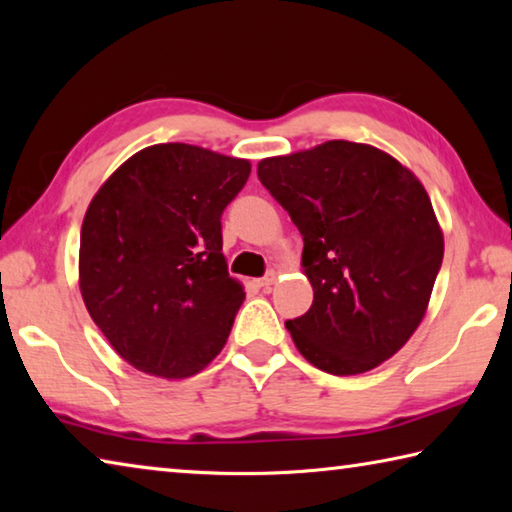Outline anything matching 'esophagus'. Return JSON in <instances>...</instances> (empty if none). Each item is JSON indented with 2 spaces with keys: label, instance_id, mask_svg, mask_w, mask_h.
Returning <instances> with one entry per match:
<instances>
[{
  "label": "esophagus",
  "instance_id": "esophagus-1",
  "mask_svg": "<svg viewBox=\"0 0 512 512\" xmlns=\"http://www.w3.org/2000/svg\"><path fill=\"white\" fill-rule=\"evenodd\" d=\"M275 282H277V273H275V271H271L268 275H264L262 280H257V284H259V287H262V289H271Z\"/></svg>",
  "mask_w": 512,
  "mask_h": 512
}]
</instances>
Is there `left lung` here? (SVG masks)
<instances>
[{
  "mask_svg": "<svg viewBox=\"0 0 512 512\" xmlns=\"http://www.w3.org/2000/svg\"><path fill=\"white\" fill-rule=\"evenodd\" d=\"M257 176L305 241L314 302L287 320L298 352L329 375L381 366L422 323L443 264L427 189L393 155L348 140L264 158Z\"/></svg>",
  "mask_w": 512,
  "mask_h": 512,
  "instance_id": "left-lung-1",
  "label": "left lung"
}]
</instances>
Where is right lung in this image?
<instances>
[{"label":"right lung","mask_w":512,"mask_h":512,"mask_svg":"<svg viewBox=\"0 0 512 512\" xmlns=\"http://www.w3.org/2000/svg\"><path fill=\"white\" fill-rule=\"evenodd\" d=\"M248 176L244 158L153 144L94 194L81 228V296L133 368L185 379L223 350L246 293L221 253V214Z\"/></svg>","instance_id":"obj_1"}]
</instances>
